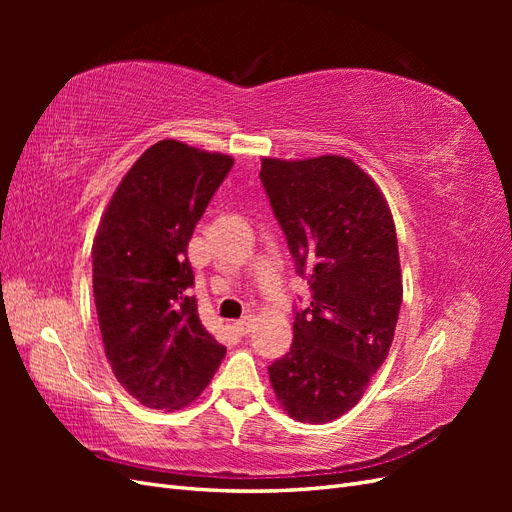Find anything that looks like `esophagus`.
Here are the masks:
<instances>
[{"label":"esophagus","mask_w":512,"mask_h":512,"mask_svg":"<svg viewBox=\"0 0 512 512\" xmlns=\"http://www.w3.org/2000/svg\"><path fill=\"white\" fill-rule=\"evenodd\" d=\"M252 324H254L252 316H243L241 320L235 322V329H237L239 335H247V333H250V329H252Z\"/></svg>","instance_id":"obj_1"}]
</instances>
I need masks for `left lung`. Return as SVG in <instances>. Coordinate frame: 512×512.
<instances>
[{"instance_id":"obj_1","label":"left lung","mask_w":512,"mask_h":512,"mask_svg":"<svg viewBox=\"0 0 512 512\" xmlns=\"http://www.w3.org/2000/svg\"><path fill=\"white\" fill-rule=\"evenodd\" d=\"M260 181L312 290L269 380L292 418L329 423L359 404L393 342L404 294L393 215L376 181L342 156L262 158Z\"/></svg>"}]
</instances>
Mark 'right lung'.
Wrapping results in <instances>:
<instances>
[{
	"instance_id": "right-lung-1",
	"label": "right lung",
	"mask_w": 512,
	"mask_h": 512,
	"mask_svg": "<svg viewBox=\"0 0 512 512\" xmlns=\"http://www.w3.org/2000/svg\"><path fill=\"white\" fill-rule=\"evenodd\" d=\"M232 164L224 153L160 141L121 179L100 220L91 256L104 352L147 408L192 404L226 354L190 297L188 243Z\"/></svg>"
}]
</instances>
